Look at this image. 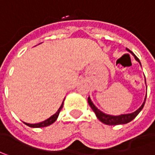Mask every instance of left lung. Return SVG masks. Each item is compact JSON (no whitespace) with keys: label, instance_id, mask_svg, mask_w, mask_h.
<instances>
[{"label":"left lung","instance_id":"8db88e82","mask_svg":"<svg viewBox=\"0 0 155 155\" xmlns=\"http://www.w3.org/2000/svg\"><path fill=\"white\" fill-rule=\"evenodd\" d=\"M126 50L132 53V51H131L128 48H126ZM132 54H133V53H132ZM133 56L135 57L136 60L139 61L140 64V59H138L134 54H133ZM146 98H147V97H146ZM146 98H145V101H144L143 104L141 105L140 107L136 111H134V112H132V113L130 114L120 115V116H110V115H107V114L102 112L101 110H99L96 106L94 105V104L91 102V100H90L89 97H87V102H88L89 106L91 107V109L93 110V111L96 114L97 118H98L101 122H103V123L105 124H109V125H117V124H124L129 123V122L132 121V119H134V118L137 117V115L140 112L141 110L143 109V107H144V105H145V103H146Z\"/></svg>","mask_w":155,"mask_h":155}]
</instances>
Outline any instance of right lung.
<instances>
[{"label":"right lung","mask_w":155,"mask_h":155,"mask_svg":"<svg viewBox=\"0 0 155 155\" xmlns=\"http://www.w3.org/2000/svg\"><path fill=\"white\" fill-rule=\"evenodd\" d=\"M62 108H63V103H62L61 106L59 107V109L58 110V111L54 114V115H52L51 117H50L48 119H46V120H45V121L40 122V123H38V124L25 123V124H26V125H28V126H30V127H33V128H39V127H45V126H48V125H50V124H51L54 123V122L56 121V119H57V117H59V112H60V110H61V109H62Z\"/></svg>","instance_id":"right-lung-1"}]
</instances>
